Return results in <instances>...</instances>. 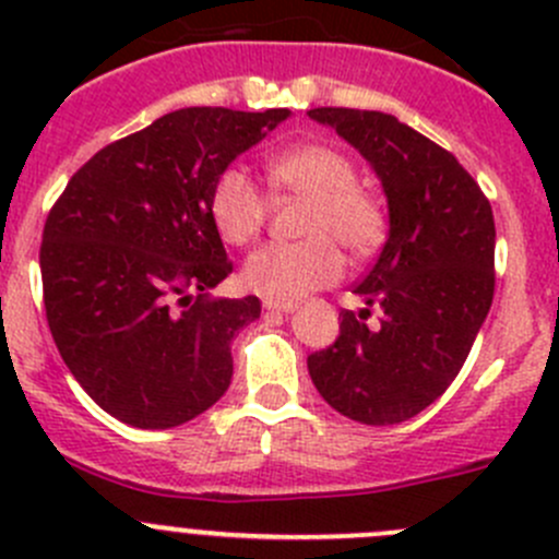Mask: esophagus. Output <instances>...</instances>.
<instances>
[{"label":"esophagus","mask_w":559,"mask_h":559,"mask_svg":"<svg viewBox=\"0 0 559 559\" xmlns=\"http://www.w3.org/2000/svg\"><path fill=\"white\" fill-rule=\"evenodd\" d=\"M295 302H273L264 300V311H275V313H295Z\"/></svg>","instance_id":"esophagus-1"}]
</instances>
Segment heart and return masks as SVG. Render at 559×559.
Listing matches in <instances>:
<instances>
[{"mask_svg": "<svg viewBox=\"0 0 559 559\" xmlns=\"http://www.w3.org/2000/svg\"><path fill=\"white\" fill-rule=\"evenodd\" d=\"M275 189L308 200L300 243H273L253 251L243 264V284L273 302H295L343 275V253L368 257L384 240V207L357 183V167L337 148L302 143L267 162ZM267 202L240 167H229L211 191V218L218 235L246 246L262 233Z\"/></svg>", "mask_w": 559, "mask_h": 559, "instance_id": "1", "label": "heart"}]
</instances>
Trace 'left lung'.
<instances>
[{
	"label": "left lung",
	"instance_id": "8db88e82",
	"mask_svg": "<svg viewBox=\"0 0 559 559\" xmlns=\"http://www.w3.org/2000/svg\"><path fill=\"white\" fill-rule=\"evenodd\" d=\"M373 167L389 207V235L354 286L359 313L308 357L321 397L362 425H400L436 403L460 373L495 295V218L476 180L449 151L381 110L316 107ZM382 308L379 328L369 308Z\"/></svg>",
	"mask_w": 559,
	"mask_h": 559
}]
</instances>
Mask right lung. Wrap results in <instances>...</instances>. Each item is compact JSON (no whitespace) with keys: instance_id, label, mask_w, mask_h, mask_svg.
I'll list each match as a JSON object with an SVG mask.
<instances>
[{"instance_id":"1","label":"right lung","mask_w":559,"mask_h":559,"mask_svg":"<svg viewBox=\"0 0 559 559\" xmlns=\"http://www.w3.org/2000/svg\"><path fill=\"white\" fill-rule=\"evenodd\" d=\"M292 112L183 107L94 154L45 222L50 335L88 397L123 425L167 430L233 381L253 295L211 297L233 262L211 218L216 178Z\"/></svg>"}]
</instances>
